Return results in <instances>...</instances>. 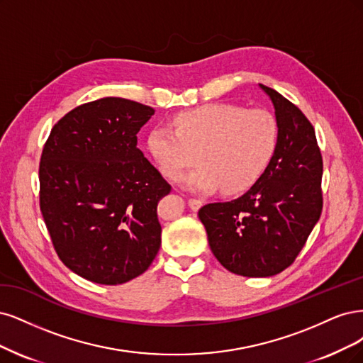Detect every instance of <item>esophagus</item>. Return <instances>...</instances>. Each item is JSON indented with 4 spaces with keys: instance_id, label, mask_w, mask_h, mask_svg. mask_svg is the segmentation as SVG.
<instances>
[{
    "instance_id": "obj_1",
    "label": "esophagus",
    "mask_w": 363,
    "mask_h": 363,
    "mask_svg": "<svg viewBox=\"0 0 363 363\" xmlns=\"http://www.w3.org/2000/svg\"><path fill=\"white\" fill-rule=\"evenodd\" d=\"M189 206L193 209V211H197V209L202 206V201H201V199L190 197V199H189Z\"/></svg>"
}]
</instances>
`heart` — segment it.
<instances>
[{
    "label": "heart",
    "mask_w": 363,
    "mask_h": 363,
    "mask_svg": "<svg viewBox=\"0 0 363 363\" xmlns=\"http://www.w3.org/2000/svg\"><path fill=\"white\" fill-rule=\"evenodd\" d=\"M277 142L279 125L270 111L217 102L174 114L170 126H154L146 146L167 179H179L197 160L201 164L184 178L189 189L220 186L225 194H238L262 177Z\"/></svg>",
    "instance_id": "heart-1"
}]
</instances>
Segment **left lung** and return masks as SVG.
Wrapping results in <instances>:
<instances>
[{"label": "left lung", "mask_w": 363, "mask_h": 363, "mask_svg": "<svg viewBox=\"0 0 363 363\" xmlns=\"http://www.w3.org/2000/svg\"><path fill=\"white\" fill-rule=\"evenodd\" d=\"M279 142L262 177L241 197L199 209L217 261L233 274L268 277L296 261L323 211V157L312 123L274 89Z\"/></svg>", "instance_id": "obj_1"}]
</instances>
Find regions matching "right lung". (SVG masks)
Listing matches in <instances>:
<instances>
[{
  "mask_svg": "<svg viewBox=\"0 0 363 363\" xmlns=\"http://www.w3.org/2000/svg\"><path fill=\"white\" fill-rule=\"evenodd\" d=\"M155 113L123 98L71 110L51 130L39 164V202L62 262L101 285L145 273L160 250L157 206L170 184L137 147Z\"/></svg>",
  "mask_w": 363,
  "mask_h": 363,
  "instance_id": "1",
  "label": "right lung"
}]
</instances>
